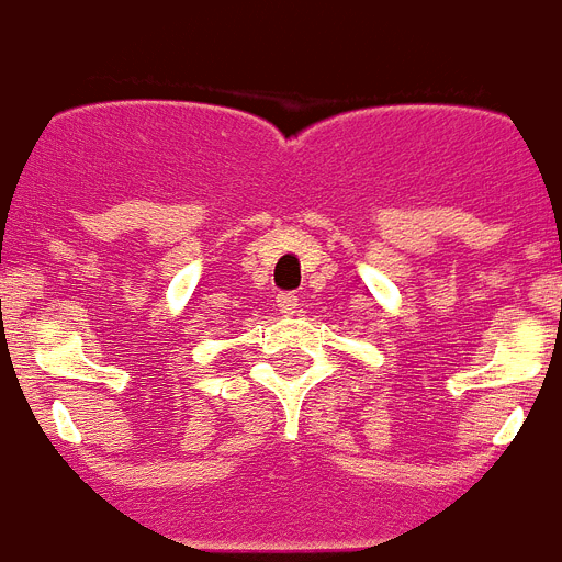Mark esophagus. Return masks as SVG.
<instances>
[{
  "label": "esophagus",
  "mask_w": 562,
  "mask_h": 562,
  "mask_svg": "<svg viewBox=\"0 0 562 562\" xmlns=\"http://www.w3.org/2000/svg\"><path fill=\"white\" fill-rule=\"evenodd\" d=\"M276 302H278V310H281L284 316H293L295 310H299V295L295 293H281Z\"/></svg>",
  "instance_id": "34e87169"
}]
</instances>
